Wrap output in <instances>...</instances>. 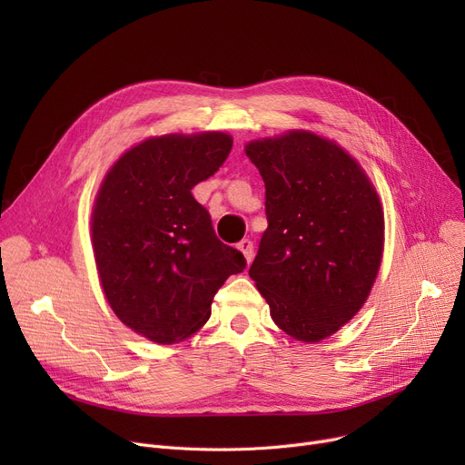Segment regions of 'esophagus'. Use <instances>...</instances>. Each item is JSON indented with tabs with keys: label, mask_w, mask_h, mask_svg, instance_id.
Returning a JSON list of instances; mask_svg holds the SVG:
<instances>
[{
	"label": "esophagus",
	"mask_w": 465,
	"mask_h": 465,
	"mask_svg": "<svg viewBox=\"0 0 465 465\" xmlns=\"http://www.w3.org/2000/svg\"><path fill=\"white\" fill-rule=\"evenodd\" d=\"M237 249L242 252V256H245V260L251 263L252 258H254V242L251 239H241L237 242Z\"/></svg>",
	"instance_id": "esophagus-1"
}]
</instances>
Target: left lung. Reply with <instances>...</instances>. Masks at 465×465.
<instances>
[{
    "label": "left lung",
    "instance_id": "1",
    "mask_svg": "<svg viewBox=\"0 0 465 465\" xmlns=\"http://www.w3.org/2000/svg\"><path fill=\"white\" fill-rule=\"evenodd\" d=\"M267 230L249 275L290 337L316 343L368 300L381 267L384 216L361 167L309 132L252 141Z\"/></svg>",
    "mask_w": 465,
    "mask_h": 465
}]
</instances>
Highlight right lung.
I'll list each match as a JSON object with an SVG mask.
<instances>
[{"label":"right lung","mask_w":465,"mask_h":465,"mask_svg":"<svg viewBox=\"0 0 465 465\" xmlns=\"http://www.w3.org/2000/svg\"><path fill=\"white\" fill-rule=\"evenodd\" d=\"M232 143L220 132L146 139L111 167L97 193L92 242L105 298L154 343L198 331L218 288L247 267L192 195L226 162Z\"/></svg>","instance_id":"add662e5"}]
</instances>
